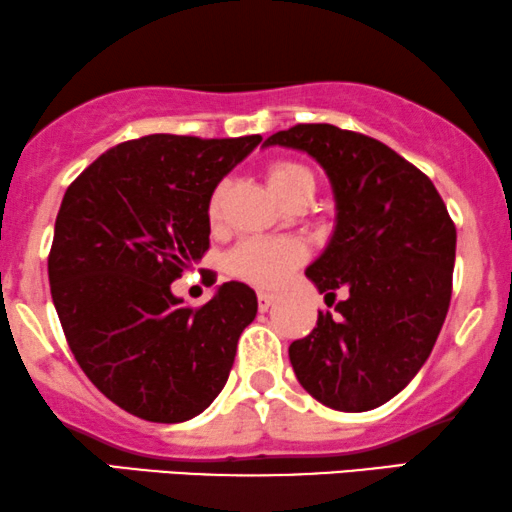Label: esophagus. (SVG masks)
Returning a JSON list of instances; mask_svg holds the SVG:
<instances>
[{"label":"esophagus","instance_id":"1","mask_svg":"<svg viewBox=\"0 0 512 512\" xmlns=\"http://www.w3.org/2000/svg\"><path fill=\"white\" fill-rule=\"evenodd\" d=\"M276 302V295L271 293H257V307H260V312H267L271 304Z\"/></svg>","mask_w":512,"mask_h":512}]
</instances>
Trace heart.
Returning <instances> with one entry per match:
<instances>
[{"instance_id":"heart-1","label":"heart","mask_w":512,"mask_h":512,"mask_svg":"<svg viewBox=\"0 0 512 512\" xmlns=\"http://www.w3.org/2000/svg\"><path fill=\"white\" fill-rule=\"evenodd\" d=\"M267 181L271 191L286 203L297 191L312 189L314 191V174L309 167L295 160H274L267 165ZM226 184L215 186L208 203V215L212 222H219L222 217ZM304 255V245L297 238H243L234 248L226 252L224 267L238 281L250 283L255 288H278L293 271L300 267Z\"/></svg>"}]
</instances>
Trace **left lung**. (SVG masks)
Masks as SVG:
<instances>
[{"mask_svg": "<svg viewBox=\"0 0 512 512\" xmlns=\"http://www.w3.org/2000/svg\"><path fill=\"white\" fill-rule=\"evenodd\" d=\"M264 146L307 151L333 184L338 224L307 269L328 307L290 345L300 385L335 411L359 413L411 383L449 312L456 224L428 174L383 141L335 125H295Z\"/></svg>", "mask_w": 512, "mask_h": 512, "instance_id": "obj_1", "label": "left lung"}]
</instances>
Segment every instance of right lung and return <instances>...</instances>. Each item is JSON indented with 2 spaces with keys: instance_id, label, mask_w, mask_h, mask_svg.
Wrapping results in <instances>:
<instances>
[{
  "instance_id": "1",
  "label": "right lung",
  "mask_w": 512,
  "mask_h": 512,
  "mask_svg": "<svg viewBox=\"0 0 512 512\" xmlns=\"http://www.w3.org/2000/svg\"><path fill=\"white\" fill-rule=\"evenodd\" d=\"M260 141H122L63 196L49 250L54 307L84 375L132 416L184 423L229 380L255 290L229 281L193 309L170 286L210 248L215 186Z\"/></svg>"
}]
</instances>
